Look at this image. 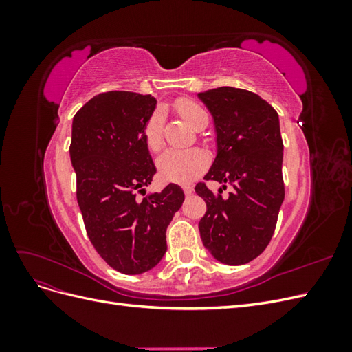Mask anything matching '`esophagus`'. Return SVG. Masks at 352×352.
Returning <instances> with one entry per match:
<instances>
[{"mask_svg":"<svg viewBox=\"0 0 352 352\" xmlns=\"http://www.w3.org/2000/svg\"><path fill=\"white\" fill-rule=\"evenodd\" d=\"M184 192H185V195H192L194 188L189 186V185H184Z\"/></svg>","mask_w":352,"mask_h":352,"instance_id":"obj_1","label":"esophagus"}]
</instances>
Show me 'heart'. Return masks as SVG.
<instances>
[{"label":"heart","mask_w":352,"mask_h":352,"mask_svg":"<svg viewBox=\"0 0 352 352\" xmlns=\"http://www.w3.org/2000/svg\"><path fill=\"white\" fill-rule=\"evenodd\" d=\"M175 110L194 129L208 122L207 111L192 100L180 98L175 102ZM144 141L148 150L157 151L163 144V117L154 111L144 127ZM208 157L198 148L189 150H167L157 160L160 177L167 182L188 184L194 180L207 167Z\"/></svg>","instance_id":"b5f03b06"}]
</instances>
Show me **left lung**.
Segmentation results:
<instances>
[{
  "label": "left lung",
  "mask_w": 352,
  "mask_h": 352,
  "mask_svg": "<svg viewBox=\"0 0 352 352\" xmlns=\"http://www.w3.org/2000/svg\"><path fill=\"white\" fill-rule=\"evenodd\" d=\"M198 97L217 133V155L204 179L230 186L226 197L221 188L214 194L202 182L195 186L207 204L199 235L220 263H250L269 245L285 198L279 116L247 89L221 87Z\"/></svg>",
  "instance_id": "left-lung-1"
}]
</instances>
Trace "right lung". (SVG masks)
Returning a JSON list of instances; mask_svg holds the SVG:
<instances>
[{"label": "right lung", "instance_id": "obj_1", "mask_svg": "<svg viewBox=\"0 0 352 352\" xmlns=\"http://www.w3.org/2000/svg\"><path fill=\"white\" fill-rule=\"evenodd\" d=\"M155 105L151 95L110 91L73 117L69 151L85 228L105 263L124 274L151 270L163 258L167 226L185 199L175 184L137 197L155 175L144 141Z\"/></svg>", "mask_w": 352, "mask_h": 352}]
</instances>
